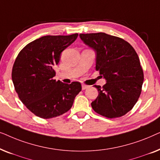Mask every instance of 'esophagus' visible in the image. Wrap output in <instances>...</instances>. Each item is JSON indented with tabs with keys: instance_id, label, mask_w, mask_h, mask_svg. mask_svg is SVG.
<instances>
[{
	"instance_id": "34e87169",
	"label": "esophagus",
	"mask_w": 160,
	"mask_h": 160,
	"mask_svg": "<svg viewBox=\"0 0 160 160\" xmlns=\"http://www.w3.org/2000/svg\"><path fill=\"white\" fill-rule=\"evenodd\" d=\"M82 89H86L89 87V86H87V85L84 84H82Z\"/></svg>"
}]
</instances>
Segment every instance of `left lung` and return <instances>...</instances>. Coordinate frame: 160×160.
<instances>
[{"instance_id": "left-lung-1", "label": "left lung", "mask_w": 160, "mask_h": 160, "mask_svg": "<svg viewBox=\"0 0 160 160\" xmlns=\"http://www.w3.org/2000/svg\"><path fill=\"white\" fill-rule=\"evenodd\" d=\"M79 36L95 52V69L106 80L102 87L94 85L99 94L92 102V108L110 119L126 114L138 100L143 82L136 52L124 39L105 32L81 33Z\"/></svg>"}]
</instances>
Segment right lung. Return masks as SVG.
Masks as SVG:
<instances>
[{
  "label": "right lung",
  "mask_w": 160,
  "mask_h": 160,
  "mask_svg": "<svg viewBox=\"0 0 160 160\" xmlns=\"http://www.w3.org/2000/svg\"><path fill=\"white\" fill-rule=\"evenodd\" d=\"M78 37L46 36L25 46L12 68V82L22 103L37 117L51 119L69 111L82 90L79 82L65 84L55 79L54 68L60 54Z\"/></svg>",
  "instance_id": "obj_1"
}]
</instances>
